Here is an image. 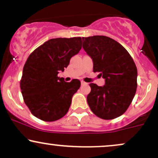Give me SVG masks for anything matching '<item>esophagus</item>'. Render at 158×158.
<instances>
[{
	"label": "esophagus",
	"mask_w": 158,
	"mask_h": 158,
	"mask_svg": "<svg viewBox=\"0 0 158 158\" xmlns=\"http://www.w3.org/2000/svg\"><path fill=\"white\" fill-rule=\"evenodd\" d=\"M81 85H88V83H86V82H85V81H81Z\"/></svg>",
	"instance_id": "34e87169"
}]
</instances>
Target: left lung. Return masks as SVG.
Wrapping results in <instances>:
<instances>
[{"label":"left lung","instance_id":"1","mask_svg":"<svg viewBox=\"0 0 158 158\" xmlns=\"http://www.w3.org/2000/svg\"><path fill=\"white\" fill-rule=\"evenodd\" d=\"M83 48L94 62V73L105 79L103 86L90 83L87 101L99 118L113 119L128 109L136 94L137 70L128 52L115 40L104 35L82 38Z\"/></svg>","mask_w":158,"mask_h":158}]
</instances>
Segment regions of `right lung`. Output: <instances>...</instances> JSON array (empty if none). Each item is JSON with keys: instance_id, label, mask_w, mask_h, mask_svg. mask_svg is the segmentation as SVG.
I'll use <instances>...</instances> for the list:
<instances>
[{"instance_id": "right-lung-1", "label": "right lung", "mask_w": 158, "mask_h": 158, "mask_svg": "<svg viewBox=\"0 0 158 158\" xmlns=\"http://www.w3.org/2000/svg\"><path fill=\"white\" fill-rule=\"evenodd\" d=\"M81 38L48 40L29 56L23 66L20 88L23 101L35 117L46 122L68 113L73 94L80 88L79 79L70 82L58 77L81 48Z\"/></svg>"}]
</instances>
